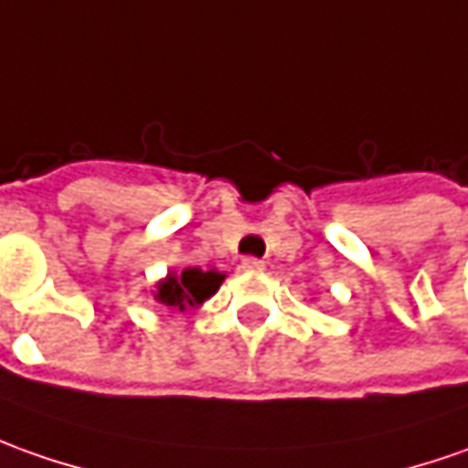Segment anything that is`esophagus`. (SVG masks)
Here are the masks:
<instances>
[{
    "label": "esophagus",
    "mask_w": 468,
    "mask_h": 468,
    "mask_svg": "<svg viewBox=\"0 0 468 468\" xmlns=\"http://www.w3.org/2000/svg\"><path fill=\"white\" fill-rule=\"evenodd\" d=\"M241 268L247 272H262L265 271V262L257 260V257H244V260H241Z\"/></svg>",
    "instance_id": "obj_1"
}]
</instances>
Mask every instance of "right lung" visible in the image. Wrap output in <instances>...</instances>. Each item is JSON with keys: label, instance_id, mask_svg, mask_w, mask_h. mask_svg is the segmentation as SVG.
I'll return each mask as SVG.
<instances>
[{"label": "right lung", "instance_id": "add662e5", "mask_svg": "<svg viewBox=\"0 0 468 468\" xmlns=\"http://www.w3.org/2000/svg\"><path fill=\"white\" fill-rule=\"evenodd\" d=\"M224 275L218 271H200V268H185L183 272H169L165 281L156 283L154 299L167 309L187 312L197 309L206 299H211L218 291Z\"/></svg>", "mask_w": 468, "mask_h": 468}]
</instances>
